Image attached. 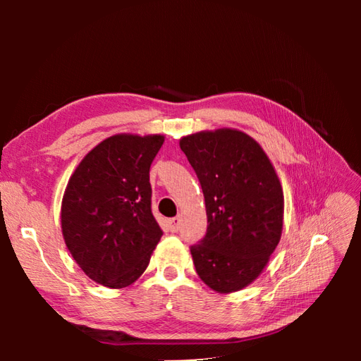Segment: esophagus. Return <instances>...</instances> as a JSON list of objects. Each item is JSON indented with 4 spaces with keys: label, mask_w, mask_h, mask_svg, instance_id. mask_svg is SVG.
<instances>
[{
    "label": "esophagus",
    "mask_w": 361,
    "mask_h": 361,
    "mask_svg": "<svg viewBox=\"0 0 361 361\" xmlns=\"http://www.w3.org/2000/svg\"><path fill=\"white\" fill-rule=\"evenodd\" d=\"M180 226H181V217H180V216H176V217H173V219L169 220V229H171L172 233H176V231H178Z\"/></svg>",
    "instance_id": "34e87169"
}]
</instances>
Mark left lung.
<instances>
[{
    "instance_id": "8db88e82",
    "label": "left lung",
    "mask_w": 361,
    "mask_h": 361,
    "mask_svg": "<svg viewBox=\"0 0 361 361\" xmlns=\"http://www.w3.org/2000/svg\"><path fill=\"white\" fill-rule=\"evenodd\" d=\"M204 195L208 229L190 247L200 279L219 293L250 286L282 234L283 194L262 147L234 128L180 140Z\"/></svg>"
}]
</instances>
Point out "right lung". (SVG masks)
Wrapping results in <instances>:
<instances>
[{"instance_id":"add662e5","label":"right lung","mask_w":361,"mask_h":361,"mask_svg":"<svg viewBox=\"0 0 361 361\" xmlns=\"http://www.w3.org/2000/svg\"><path fill=\"white\" fill-rule=\"evenodd\" d=\"M164 136L114 135L87 153L62 202L68 250L88 278L124 288L144 273L163 231L152 214L150 164Z\"/></svg>"}]
</instances>
